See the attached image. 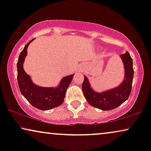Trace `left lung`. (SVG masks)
Wrapping results in <instances>:
<instances>
[{
    "instance_id": "1",
    "label": "left lung",
    "mask_w": 151,
    "mask_h": 151,
    "mask_svg": "<svg viewBox=\"0 0 151 151\" xmlns=\"http://www.w3.org/2000/svg\"><path fill=\"white\" fill-rule=\"evenodd\" d=\"M120 57L124 65L125 77L122 83L117 87L99 93L92 89L88 79L84 76L82 88L84 97L92 106L103 111L112 110L120 106L129 98L134 75L133 60L128 51L122 54Z\"/></svg>"
}]
</instances>
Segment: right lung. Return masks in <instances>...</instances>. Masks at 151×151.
Masks as SVG:
<instances>
[{
    "label": "right lung",
    "instance_id": "1",
    "mask_svg": "<svg viewBox=\"0 0 151 151\" xmlns=\"http://www.w3.org/2000/svg\"><path fill=\"white\" fill-rule=\"evenodd\" d=\"M34 40H30L20 53L17 63L18 84L22 95L33 106L42 111L49 110L63 104L66 91L71 83L74 74L63 78L58 88L40 87L34 84L30 76L23 69V63L27 53V47Z\"/></svg>",
    "mask_w": 151,
    "mask_h": 151
}]
</instances>
